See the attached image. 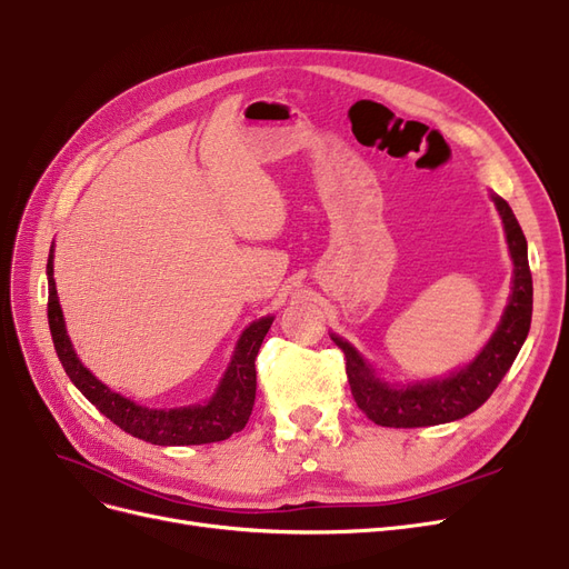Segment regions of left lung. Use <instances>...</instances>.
Wrapping results in <instances>:
<instances>
[{
  "instance_id": "1",
  "label": "left lung",
  "mask_w": 569,
  "mask_h": 569,
  "mask_svg": "<svg viewBox=\"0 0 569 569\" xmlns=\"http://www.w3.org/2000/svg\"><path fill=\"white\" fill-rule=\"evenodd\" d=\"M503 220L512 258V291L506 311L487 347L472 363L439 380L389 385L375 375L372 366L349 341L332 335L347 358V375L358 408L382 427H429L470 416L501 385L512 360L518 358L531 325V272L527 261V239L506 199L491 194Z\"/></svg>"
}]
</instances>
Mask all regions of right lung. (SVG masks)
I'll use <instances>...</instances> for the list:
<instances>
[{
	"mask_svg": "<svg viewBox=\"0 0 569 569\" xmlns=\"http://www.w3.org/2000/svg\"><path fill=\"white\" fill-rule=\"evenodd\" d=\"M47 282H49V301H47V318L49 332L54 339V349L61 360L66 375L71 382L82 391L84 399L99 408L101 416H107L113 425L123 432L157 443V446H189V443H213L230 439L234 432H242L249 422L256 399V366L253 360L258 349L270 330L272 316L258 318L251 322L239 337L230 366L222 375V380L206 403L184 406V408H144L134 403L126 396L116 393L104 382L80 363L78 353L73 351L71 337L66 332L63 313L57 297L54 282V247L49 251L47 261Z\"/></svg>",
	"mask_w": 569,
	"mask_h": 569,
	"instance_id": "right-lung-1",
	"label": "right lung"
}]
</instances>
